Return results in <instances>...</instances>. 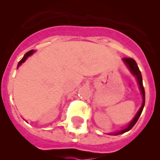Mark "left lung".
Here are the masks:
<instances>
[{
    "label": "left lung",
    "instance_id": "8db88e82",
    "mask_svg": "<svg viewBox=\"0 0 160 160\" xmlns=\"http://www.w3.org/2000/svg\"><path fill=\"white\" fill-rule=\"evenodd\" d=\"M123 60H124V63L126 64L127 66L129 67V70L131 71L132 74L136 77L137 80H138V83H139V89H140V90H141L142 95H143V104H142L141 108L139 109V110L138 111V113H137V114L135 115V117H134V119H133V120L129 123V125H128L125 129H122L121 131L117 132V133H115L114 134H124V133H125V132L130 130V129L134 127V124H136V122L138 121V119H139L142 111H143V109H144V101H145V94H144V86H143V80H142L141 72H140V70H139L138 65H137L136 61H135L134 59H132V58H124Z\"/></svg>",
    "mask_w": 160,
    "mask_h": 160
}]
</instances>
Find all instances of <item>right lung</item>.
<instances>
[{
    "mask_svg": "<svg viewBox=\"0 0 160 160\" xmlns=\"http://www.w3.org/2000/svg\"><path fill=\"white\" fill-rule=\"evenodd\" d=\"M33 52H34L33 50H31V51H28L27 53H26V55H24V57L22 58V59H21V60H20V61H19L18 66H20V65H21V64H22V63H23L24 61H25V60H26V59H27V58H28V56H30V55H32V53H33Z\"/></svg>",
    "mask_w": 160,
    "mask_h": 160,
    "instance_id": "obj_1",
    "label": "right lung"
}]
</instances>
